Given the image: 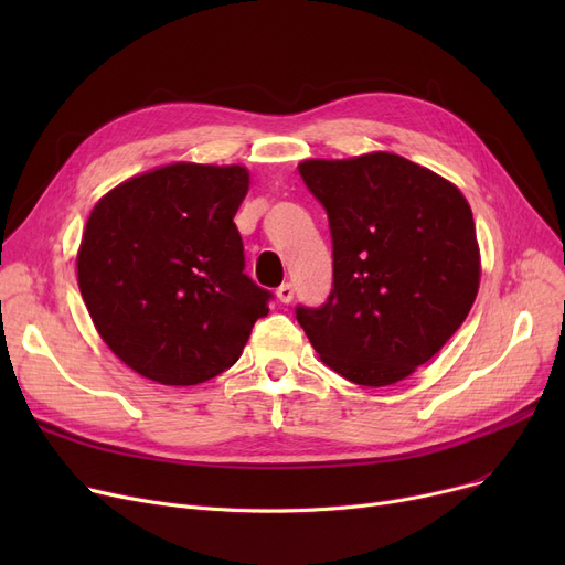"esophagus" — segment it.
Listing matches in <instances>:
<instances>
[{
    "mask_svg": "<svg viewBox=\"0 0 565 565\" xmlns=\"http://www.w3.org/2000/svg\"><path fill=\"white\" fill-rule=\"evenodd\" d=\"M292 295H295V290H292V284H290V281H284V284L277 288V298H279V302H284V305H288V302L292 300Z\"/></svg>",
    "mask_w": 565,
    "mask_h": 565,
    "instance_id": "esophagus-1",
    "label": "esophagus"
}]
</instances>
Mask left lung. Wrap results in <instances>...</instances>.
I'll list each match as a JSON object with an SVG mask.
<instances>
[{
	"mask_svg": "<svg viewBox=\"0 0 565 565\" xmlns=\"http://www.w3.org/2000/svg\"><path fill=\"white\" fill-rule=\"evenodd\" d=\"M330 220L334 281L295 318L332 371L387 387L441 350L479 292L481 254L462 192L394 153L305 160Z\"/></svg>",
	"mask_w": 565,
	"mask_h": 565,
	"instance_id": "left-lung-1",
	"label": "left lung"
}]
</instances>
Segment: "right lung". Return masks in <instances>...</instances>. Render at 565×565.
Instances as JSON below:
<instances>
[{
    "mask_svg": "<svg viewBox=\"0 0 565 565\" xmlns=\"http://www.w3.org/2000/svg\"><path fill=\"white\" fill-rule=\"evenodd\" d=\"M245 167L175 162L130 178L88 215L77 284L98 334L139 375L190 387L231 369L273 292L245 275L233 222Z\"/></svg>",
    "mask_w": 565,
    "mask_h": 565,
    "instance_id": "obj_1",
    "label": "right lung"
}]
</instances>
